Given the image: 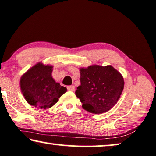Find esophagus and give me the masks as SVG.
Instances as JSON below:
<instances>
[{
    "label": "esophagus",
    "mask_w": 156,
    "mask_h": 156,
    "mask_svg": "<svg viewBox=\"0 0 156 156\" xmlns=\"http://www.w3.org/2000/svg\"><path fill=\"white\" fill-rule=\"evenodd\" d=\"M67 90L70 91H75V87L73 85H70L67 87Z\"/></svg>",
    "instance_id": "esophagus-1"
}]
</instances>
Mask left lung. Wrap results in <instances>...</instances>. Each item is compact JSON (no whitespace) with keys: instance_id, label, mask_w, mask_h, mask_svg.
<instances>
[{"instance_id":"8db88e82","label":"left lung","mask_w":156,"mask_h":156,"mask_svg":"<svg viewBox=\"0 0 156 156\" xmlns=\"http://www.w3.org/2000/svg\"><path fill=\"white\" fill-rule=\"evenodd\" d=\"M80 85L76 95L83 109L94 114L110 110L120 98L124 87L123 76L111 65H91L80 69Z\"/></svg>"}]
</instances>
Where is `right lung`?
<instances>
[{
	"instance_id": "right-lung-1",
	"label": "right lung",
	"mask_w": 156,
	"mask_h": 156,
	"mask_svg": "<svg viewBox=\"0 0 156 156\" xmlns=\"http://www.w3.org/2000/svg\"><path fill=\"white\" fill-rule=\"evenodd\" d=\"M53 66L39 62L21 76L20 87L30 105L40 109L51 108L67 90L52 78Z\"/></svg>"
}]
</instances>
